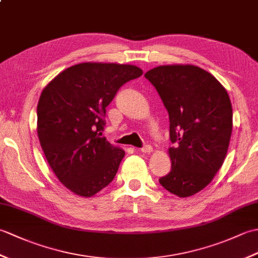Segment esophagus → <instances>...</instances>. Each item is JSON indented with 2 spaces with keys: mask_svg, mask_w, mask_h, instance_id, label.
<instances>
[{
  "mask_svg": "<svg viewBox=\"0 0 258 258\" xmlns=\"http://www.w3.org/2000/svg\"><path fill=\"white\" fill-rule=\"evenodd\" d=\"M141 151L143 152V153H151L153 151V147L151 145H149V144H146V145H144L143 147H142Z\"/></svg>",
  "mask_w": 258,
  "mask_h": 258,
  "instance_id": "esophagus-1",
  "label": "esophagus"
}]
</instances>
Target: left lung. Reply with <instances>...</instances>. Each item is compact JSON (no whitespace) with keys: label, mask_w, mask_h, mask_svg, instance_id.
I'll list each match as a JSON object with an SVG mask.
<instances>
[{"label":"left lung","mask_w":258,"mask_h":258,"mask_svg":"<svg viewBox=\"0 0 258 258\" xmlns=\"http://www.w3.org/2000/svg\"><path fill=\"white\" fill-rule=\"evenodd\" d=\"M168 112L172 167L158 182L169 193L187 197L212 182L223 165L233 127L226 90L194 65H163L145 73Z\"/></svg>","instance_id":"obj_1"}]
</instances>
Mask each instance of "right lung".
Returning <instances> with one entry per match:
<instances>
[{"mask_svg": "<svg viewBox=\"0 0 258 258\" xmlns=\"http://www.w3.org/2000/svg\"><path fill=\"white\" fill-rule=\"evenodd\" d=\"M142 74L135 65L81 63L43 90L38 140L56 177L73 193L90 197L114 179L125 152L101 138L106 106L120 86Z\"/></svg>", "mask_w": 258, "mask_h": 258, "instance_id": "obj_1", "label": "right lung"}]
</instances>
